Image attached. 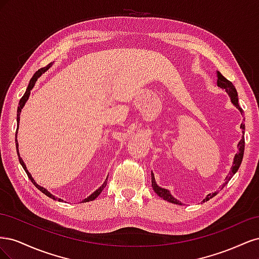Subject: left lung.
Masks as SVG:
<instances>
[{
  "mask_svg": "<svg viewBox=\"0 0 259 259\" xmlns=\"http://www.w3.org/2000/svg\"><path fill=\"white\" fill-rule=\"evenodd\" d=\"M217 86H218V88H221V89H223V90L226 91V93L229 95V97H230V99H231V103L233 104V106L236 107V108L238 109V110L241 112V114L243 115V110H242V109H241L240 106H239V98H238V93H237L236 88H234L233 84H232L230 81L227 80L226 77H225L221 72H218V71H217ZM243 121H244V119H243ZM240 128L242 130L243 136H242L241 140H240L239 144H238V153H236V155H234L233 163H232V166H231V170H230L229 175L226 177V182H225V184L223 185V188H224L227 184H228V182L232 178V176L238 171V169H239V167H240V165H241L242 159H243V154H244V144H245V142H244V131H245V124L243 123V122L241 123ZM151 184H152V188H153L154 192H155L156 194H158L160 198H162L163 200H165V201L170 202V203H174V204H179V205L183 204L182 202L178 201L177 199H175V198L173 197V195L170 194L169 190L164 189V188H161L160 186H158V184H156V182H155L154 174L152 173V171H151ZM217 192H218V191H215V192H213V193H208V194L206 195V198L203 199L202 202H206V201H208L209 199L214 198L215 195L217 194Z\"/></svg>",
  "mask_w": 259,
  "mask_h": 259,
  "instance_id": "obj_1",
  "label": "left lung"
}]
</instances>
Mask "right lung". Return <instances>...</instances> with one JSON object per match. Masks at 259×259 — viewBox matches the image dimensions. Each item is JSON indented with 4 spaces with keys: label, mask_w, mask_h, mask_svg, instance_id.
I'll return each instance as SVG.
<instances>
[{
    "label": "right lung",
    "mask_w": 259,
    "mask_h": 259,
    "mask_svg": "<svg viewBox=\"0 0 259 259\" xmlns=\"http://www.w3.org/2000/svg\"><path fill=\"white\" fill-rule=\"evenodd\" d=\"M53 66V62L52 64H50L49 66H46V67H44V68H42V69H40V70H37V71L33 74V76L31 77V80H30V82H29V85H28V88H27V90H26V93L23 94V96L21 97V99H20V101H19V105H18V109H17V125L19 126V121H20V112H21V109L23 108V106L26 105V103H27V100H28V98H29V96H30V92H31V90H32L33 88H34V85H35V83H36V81H37V79L38 77H40L43 73H45L46 71H48V70L51 68ZM17 132H18V127H17ZM15 142H16V149H17V154H18V159H19V162H20V164H21V166L23 167V169H25V171L27 173V175H28V177L30 178V180L31 182L33 183V185L37 188L38 190L40 191H42L44 194H46L48 195L49 198H51V199H53V200H56V198H55V195H53L50 191H48L45 189L44 187H41L40 185L38 184H36L35 183V180L33 179V177L31 176V174H30V171L27 169V166H26V164H25V162L22 161V159H21V156H20V154H19V149H18V142H17V133H16V139H15ZM107 182H108V177L106 178V180L104 182V184L101 185L97 190H95L94 191L90 197H88L86 199H84L82 202L84 203V202H90V201H93V200H95L98 195L101 193V191L104 190V188L107 186ZM58 201H64V200H61V199H58Z\"/></svg>",
    "instance_id": "add662e5"
}]
</instances>
